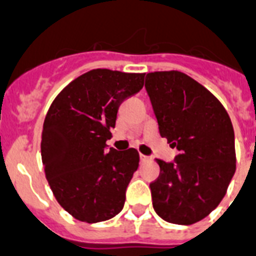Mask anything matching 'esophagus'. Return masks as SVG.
Here are the masks:
<instances>
[{
    "instance_id": "obj_1",
    "label": "esophagus",
    "mask_w": 256,
    "mask_h": 256,
    "mask_svg": "<svg viewBox=\"0 0 256 256\" xmlns=\"http://www.w3.org/2000/svg\"><path fill=\"white\" fill-rule=\"evenodd\" d=\"M140 158H141V162H148L150 161L152 158L148 157V156H144V154H140Z\"/></svg>"
}]
</instances>
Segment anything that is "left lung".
I'll return each instance as SVG.
<instances>
[{
    "mask_svg": "<svg viewBox=\"0 0 256 256\" xmlns=\"http://www.w3.org/2000/svg\"><path fill=\"white\" fill-rule=\"evenodd\" d=\"M145 88L161 136L179 150L175 162L157 160L153 208L168 222L191 225L226 195L237 161L233 124L218 99L186 73H148Z\"/></svg>",
    "mask_w": 256,
    "mask_h": 256,
    "instance_id": "obj_1",
    "label": "left lung"
}]
</instances>
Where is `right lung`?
<instances>
[{
    "mask_svg": "<svg viewBox=\"0 0 256 256\" xmlns=\"http://www.w3.org/2000/svg\"><path fill=\"white\" fill-rule=\"evenodd\" d=\"M145 73L92 69L65 86L48 110L42 132V161L54 198L88 224L115 217L138 168V152H118L112 137L119 106L144 86Z\"/></svg>",
    "mask_w": 256,
    "mask_h": 256,
    "instance_id": "add662e5",
    "label": "right lung"
}]
</instances>
